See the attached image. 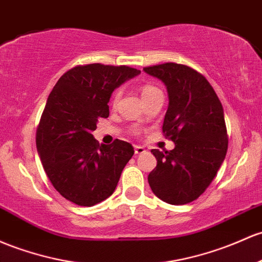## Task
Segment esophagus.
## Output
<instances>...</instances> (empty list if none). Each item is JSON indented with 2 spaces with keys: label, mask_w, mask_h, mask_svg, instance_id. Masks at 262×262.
<instances>
[{
  "label": "esophagus",
  "mask_w": 262,
  "mask_h": 262,
  "mask_svg": "<svg viewBox=\"0 0 262 262\" xmlns=\"http://www.w3.org/2000/svg\"><path fill=\"white\" fill-rule=\"evenodd\" d=\"M134 150H136V154H138V155H139V154H144L145 151H146L144 146H140V145L134 146Z\"/></svg>",
  "instance_id": "obj_1"
}]
</instances>
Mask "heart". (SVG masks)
<instances>
[{
	"mask_svg": "<svg viewBox=\"0 0 262 262\" xmlns=\"http://www.w3.org/2000/svg\"><path fill=\"white\" fill-rule=\"evenodd\" d=\"M155 91H159V89H157L155 87H153V85L146 84V85H144V87L142 88V97H143V98H144V97L149 96V94H151ZM118 97H119V92H117V93L114 94V102H116V100L118 99Z\"/></svg>",
	"mask_w": 262,
	"mask_h": 262,
	"instance_id": "b5f03b06",
	"label": "heart"
}]
</instances>
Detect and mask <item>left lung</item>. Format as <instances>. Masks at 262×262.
<instances>
[{
  "label": "left lung",
  "instance_id": "obj_1",
  "mask_svg": "<svg viewBox=\"0 0 262 262\" xmlns=\"http://www.w3.org/2000/svg\"><path fill=\"white\" fill-rule=\"evenodd\" d=\"M143 71L166 87L163 132L175 144L170 151L151 150L157 166L148 183L165 203H191L210 185L228 151L223 105L205 77L190 67L164 63Z\"/></svg>",
  "mask_w": 262,
  "mask_h": 262
}]
</instances>
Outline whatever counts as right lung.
<instances>
[{"instance_id": "obj_1", "label": "right lung", "mask_w": 262, "mask_h": 262, "mask_svg": "<svg viewBox=\"0 0 262 262\" xmlns=\"http://www.w3.org/2000/svg\"><path fill=\"white\" fill-rule=\"evenodd\" d=\"M140 71L99 63L66 72L48 96L37 129L36 145L43 169L57 191L80 206H93L113 194L134 154L129 143L97 142L99 118H108L114 89Z\"/></svg>"}]
</instances>
